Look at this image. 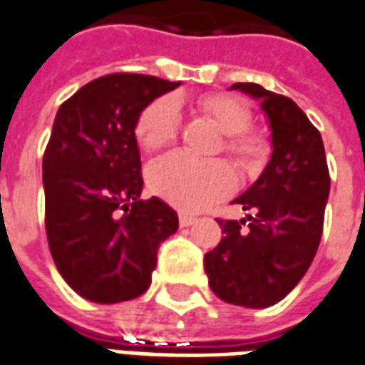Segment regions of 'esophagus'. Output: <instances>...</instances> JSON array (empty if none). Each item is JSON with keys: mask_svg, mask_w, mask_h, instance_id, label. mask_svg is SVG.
Returning <instances> with one entry per match:
<instances>
[{"mask_svg": "<svg viewBox=\"0 0 365 365\" xmlns=\"http://www.w3.org/2000/svg\"><path fill=\"white\" fill-rule=\"evenodd\" d=\"M178 220H180V226H182V227H189L191 224H195V222H197V218H195V216H191V214H187V212L178 214Z\"/></svg>", "mask_w": 365, "mask_h": 365, "instance_id": "34e87169", "label": "esophagus"}]
</instances>
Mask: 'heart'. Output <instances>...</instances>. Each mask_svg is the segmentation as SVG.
<instances>
[{
  "mask_svg": "<svg viewBox=\"0 0 365 365\" xmlns=\"http://www.w3.org/2000/svg\"><path fill=\"white\" fill-rule=\"evenodd\" d=\"M197 108L226 135L224 151L250 172L264 155L262 139L247 132L250 108L226 93L205 96ZM180 130V107L172 97H158L147 105L135 122V139L145 151H157L172 143ZM147 182L153 193L185 210H201L212 205L235 185L232 166L224 160H197L185 153H168L147 166Z\"/></svg>",
  "mask_w": 365,
  "mask_h": 365,
  "instance_id": "b5f03b06",
  "label": "heart"
}]
</instances>
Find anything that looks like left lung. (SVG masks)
Masks as SVG:
<instances>
[{
    "mask_svg": "<svg viewBox=\"0 0 365 365\" xmlns=\"http://www.w3.org/2000/svg\"><path fill=\"white\" fill-rule=\"evenodd\" d=\"M232 90L260 101L274 151L260 178L233 201L249 214L218 220L224 237L205 255V272L224 302L268 308L297 287L316 257L329 170L322 135L293 99L250 82Z\"/></svg>",
    "mask_w": 365,
    "mask_h": 365,
    "instance_id": "1",
    "label": "left lung"
}]
</instances>
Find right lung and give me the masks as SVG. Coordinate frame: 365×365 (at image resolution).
I'll list each match as a JSON object with an SVG mask.
<instances>
[{
    "mask_svg": "<svg viewBox=\"0 0 365 365\" xmlns=\"http://www.w3.org/2000/svg\"><path fill=\"white\" fill-rule=\"evenodd\" d=\"M145 74H107L57 110L43 153L46 232L55 266L80 297L115 304L143 294L157 250L178 230L158 197L141 201L135 122L157 97L176 90Z\"/></svg>",
    "mask_w": 365,
    "mask_h": 365,
    "instance_id": "add662e5",
    "label": "right lung"
}]
</instances>
